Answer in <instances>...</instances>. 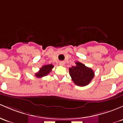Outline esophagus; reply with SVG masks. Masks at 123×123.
Masks as SVG:
<instances>
[{
    "instance_id": "esophagus-1",
    "label": "esophagus",
    "mask_w": 123,
    "mask_h": 123,
    "mask_svg": "<svg viewBox=\"0 0 123 123\" xmlns=\"http://www.w3.org/2000/svg\"><path fill=\"white\" fill-rule=\"evenodd\" d=\"M64 62H62V61H61V62H59V65H62V66H63V65H64Z\"/></svg>"
}]
</instances>
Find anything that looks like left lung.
<instances>
[{"instance_id": "1", "label": "left lung", "mask_w": 123, "mask_h": 123, "mask_svg": "<svg viewBox=\"0 0 123 123\" xmlns=\"http://www.w3.org/2000/svg\"><path fill=\"white\" fill-rule=\"evenodd\" d=\"M75 64L76 66H72L69 68V75L72 80L77 86L87 85L94 78L93 71L79 62H76Z\"/></svg>"}]
</instances>
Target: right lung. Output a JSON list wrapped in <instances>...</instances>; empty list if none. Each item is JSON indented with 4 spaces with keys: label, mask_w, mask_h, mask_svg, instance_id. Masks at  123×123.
Segmentation results:
<instances>
[{
    "label": "right lung",
    "mask_w": 123,
    "mask_h": 123,
    "mask_svg": "<svg viewBox=\"0 0 123 123\" xmlns=\"http://www.w3.org/2000/svg\"><path fill=\"white\" fill-rule=\"evenodd\" d=\"M54 68V65L52 64L46 65L43 66L40 69V71L35 74L37 78H42L43 76H45L49 74V72L52 71V69Z\"/></svg>",
    "instance_id": "add662e5"
}]
</instances>
